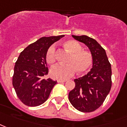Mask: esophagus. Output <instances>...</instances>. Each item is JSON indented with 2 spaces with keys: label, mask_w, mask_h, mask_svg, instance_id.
<instances>
[{
  "label": "esophagus",
  "mask_w": 127,
  "mask_h": 127,
  "mask_svg": "<svg viewBox=\"0 0 127 127\" xmlns=\"http://www.w3.org/2000/svg\"><path fill=\"white\" fill-rule=\"evenodd\" d=\"M57 82L59 83H60V82H66V80H58Z\"/></svg>",
  "instance_id": "34e87169"
}]
</instances>
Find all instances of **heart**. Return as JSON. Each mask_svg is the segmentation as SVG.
<instances>
[{"mask_svg":"<svg viewBox=\"0 0 127 127\" xmlns=\"http://www.w3.org/2000/svg\"><path fill=\"white\" fill-rule=\"evenodd\" d=\"M62 46L70 53L66 64H57L50 70V75L54 79L66 80L73 76L77 70L78 73H85L93 64V57L88 50L82 49L81 45L74 40H65ZM45 59L50 64L56 62V49L54 45L50 46L46 52Z\"/></svg>","mask_w":127,"mask_h":127,"instance_id":"1","label":"heart"}]
</instances>
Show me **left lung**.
I'll return each instance as SVG.
<instances>
[{
	"instance_id": "1",
	"label": "left lung",
	"mask_w": 127,
	"mask_h": 127,
	"mask_svg": "<svg viewBox=\"0 0 127 127\" xmlns=\"http://www.w3.org/2000/svg\"><path fill=\"white\" fill-rule=\"evenodd\" d=\"M72 36L89 47L93 57V66L85 76L74 80L75 87L69 92L68 99L77 110L93 112L103 103L110 91L111 65L105 50L96 40L87 35Z\"/></svg>"
}]
</instances>
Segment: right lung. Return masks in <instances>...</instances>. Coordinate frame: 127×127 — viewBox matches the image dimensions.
I'll return each instance as SVG.
<instances>
[{"label":"right lung","mask_w":127,"mask_h":127,"mask_svg":"<svg viewBox=\"0 0 127 127\" xmlns=\"http://www.w3.org/2000/svg\"><path fill=\"white\" fill-rule=\"evenodd\" d=\"M64 36L42 37L26 47L19 56L14 65L12 85L24 104L38 106L49 98L57 82L45 79L48 74L46 52L54 42Z\"/></svg>","instance_id":"right-lung-1"}]
</instances>
